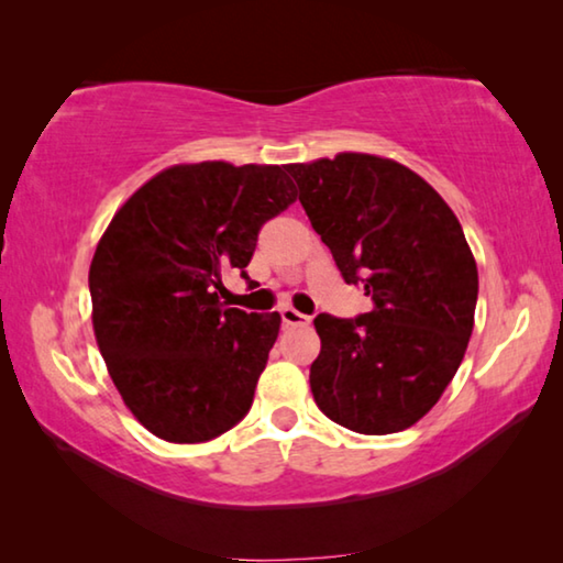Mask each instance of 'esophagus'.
<instances>
[{"mask_svg": "<svg viewBox=\"0 0 563 563\" xmlns=\"http://www.w3.org/2000/svg\"><path fill=\"white\" fill-rule=\"evenodd\" d=\"M280 318H283L285 325H300V323H308L310 321L308 316H303V313H300V310H296L292 306L280 308Z\"/></svg>", "mask_w": 563, "mask_h": 563, "instance_id": "esophagus-1", "label": "esophagus"}]
</instances>
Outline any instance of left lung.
I'll use <instances>...</instances> for the list:
<instances>
[{
  "label": "left lung",
  "instance_id": "1",
  "mask_svg": "<svg viewBox=\"0 0 563 563\" xmlns=\"http://www.w3.org/2000/svg\"><path fill=\"white\" fill-rule=\"evenodd\" d=\"M298 199L346 283L374 310L321 313L310 391L335 424L391 434L438 405L475 325L477 265L457 217L394 158L343 151L288 164Z\"/></svg>",
  "mask_w": 563,
  "mask_h": 563
}]
</instances>
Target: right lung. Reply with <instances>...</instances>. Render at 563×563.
Masks as SVG:
<instances>
[{
    "instance_id": "right-lung-1",
    "label": "right lung",
    "mask_w": 563,
    "mask_h": 563,
    "mask_svg": "<svg viewBox=\"0 0 563 563\" xmlns=\"http://www.w3.org/2000/svg\"><path fill=\"white\" fill-rule=\"evenodd\" d=\"M285 166L174 164L113 214L90 263L93 331L123 405L166 442L228 432L253 405L280 313L224 308V273L296 201Z\"/></svg>"
}]
</instances>
